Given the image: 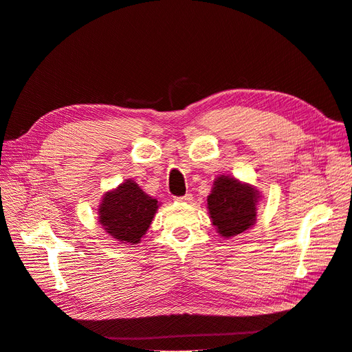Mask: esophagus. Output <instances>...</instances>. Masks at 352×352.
<instances>
[{"instance_id": "esophagus-1", "label": "esophagus", "mask_w": 352, "mask_h": 352, "mask_svg": "<svg viewBox=\"0 0 352 352\" xmlns=\"http://www.w3.org/2000/svg\"><path fill=\"white\" fill-rule=\"evenodd\" d=\"M192 200L191 194H186V196H181V197H175V201L178 203H190Z\"/></svg>"}]
</instances>
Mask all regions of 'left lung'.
<instances>
[{
	"instance_id": "obj_1",
	"label": "left lung",
	"mask_w": 352,
	"mask_h": 352,
	"mask_svg": "<svg viewBox=\"0 0 352 352\" xmlns=\"http://www.w3.org/2000/svg\"><path fill=\"white\" fill-rule=\"evenodd\" d=\"M259 199V191L251 184L230 175L217 177L207 196V209L219 235L232 238L252 228Z\"/></svg>"
}]
</instances>
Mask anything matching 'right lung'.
I'll list each match as a JSON object with an SVG mask.
<instances>
[{
  "label": "right lung",
  "mask_w": 352,
  "mask_h": 352,
  "mask_svg": "<svg viewBox=\"0 0 352 352\" xmlns=\"http://www.w3.org/2000/svg\"><path fill=\"white\" fill-rule=\"evenodd\" d=\"M160 203L133 179L107 191L98 207V222L109 235L122 243L136 245L151 226Z\"/></svg>",
  "instance_id": "1"
}]
</instances>
